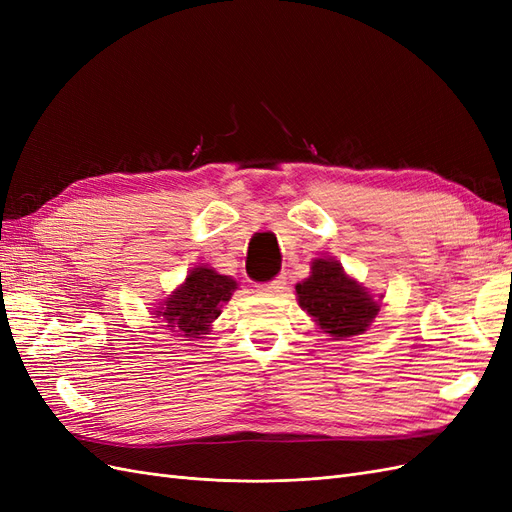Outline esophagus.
<instances>
[{
	"mask_svg": "<svg viewBox=\"0 0 512 512\" xmlns=\"http://www.w3.org/2000/svg\"><path fill=\"white\" fill-rule=\"evenodd\" d=\"M262 292H269V294H280L286 290V277H275V280L262 284L260 286Z\"/></svg>",
	"mask_w": 512,
	"mask_h": 512,
	"instance_id": "1",
	"label": "esophagus"
}]
</instances>
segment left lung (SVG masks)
<instances>
[{
    "label": "left lung",
    "instance_id": "obj_1",
    "mask_svg": "<svg viewBox=\"0 0 512 512\" xmlns=\"http://www.w3.org/2000/svg\"><path fill=\"white\" fill-rule=\"evenodd\" d=\"M297 294L299 305L318 322L322 333L333 339L361 335L380 312L371 294L350 280L335 260L318 258L312 275L297 284Z\"/></svg>",
    "mask_w": 512,
    "mask_h": 512
}]
</instances>
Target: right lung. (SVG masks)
I'll list each match as a JSON object with an SVG mask.
<instances>
[{"mask_svg":"<svg viewBox=\"0 0 512 512\" xmlns=\"http://www.w3.org/2000/svg\"><path fill=\"white\" fill-rule=\"evenodd\" d=\"M235 288L237 282L228 275L215 273L209 267H196L185 277L183 286L170 294L158 316H164L166 327L175 329L173 333H183L185 337L205 335Z\"/></svg>","mask_w":512,"mask_h":512,"instance_id":"add662e5","label":"right lung"}]
</instances>
